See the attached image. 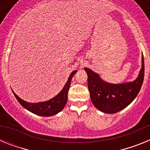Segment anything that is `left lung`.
<instances>
[{"label": "left lung", "instance_id": "8db88e82", "mask_svg": "<svg viewBox=\"0 0 150 150\" xmlns=\"http://www.w3.org/2000/svg\"><path fill=\"white\" fill-rule=\"evenodd\" d=\"M88 75V88L91 102L97 109L106 113H116L129 105L138 95L144 78V60L134 81L111 84L102 80L91 69L85 67Z\"/></svg>", "mask_w": 150, "mask_h": 150}]
</instances>
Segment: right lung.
I'll return each instance as SVG.
<instances>
[{
	"label": "right lung",
	"mask_w": 150,
	"mask_h": 150,
	"mask_svg": "<svg viewBox=\"0 0 150 150\" xmlns=\"http://www.w3.org/2000/svg\"><path fill=\"white\" fill-rule=\"evenodd\" d=\"M76 72L77 71H73L62 91L56 96L54 97L53 98L50 99L47 101L28 103V102H26L21 99L18 95L14 93V91L13 92L15 95L16 98L19 102V104L30 112L41 116H54V115L57 114L58 112H61L65 106L67 101V94H68V90L70 86H71V79Z\"/></svg>",
	"instance_id": "right-lung-1"
}]
</instances>
